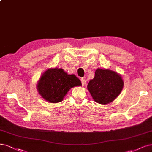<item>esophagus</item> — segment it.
<instances>
[{"label":"esophagus","mask_w":152,"mask_h":152,"mask_svg":"<svg viewBox=\"0 0 152 152\" xmlns=\"http://www.w3.org/2000/svg\"><path fill=\"white\" fill-rule=\"evenodd\" d=\"M80 80H81L82 86H85L86 84V80L84 79V78H81Z\"/></svg>","instance_id":"esophagus-1"}]
</instances>
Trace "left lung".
I'll use <instances>...</instances> for the list:
<instances>
[{"label": "left lung", "instance_id": "1", "mask_svg": "<svg viewBox=\"0 0 152 152\" xmlns=\"http://www.w3.org/2000/svg\"><path fill=\"white\" fill-rule=\"evenodd\" d=\"M123 83L121 77L116 72L98 69L94 78L88 82L87 88L96 102L107 104L119 95Z\"/></svg>", "mask_w": 152, "mask_h": 152}]
</instances>
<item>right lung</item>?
<instances>
[{
    "label": "right lung",
    "mask_w": 152,
    "mask_h": 152,
    "mask_svg": "<svg viewBox=\"0 0 152 152\" xmlns=\"http://www.w3.org/2000/svg\"><path fill=\"white\" fill-rule=\"evenodd\" d=\"M81 82L75 75H68L61 69H50L41 77L37 88L46 101L57 103L63 101L70 88L81 86Z\"/></svg>",
    "instance_id": "add662e5"
}]
</instances>
